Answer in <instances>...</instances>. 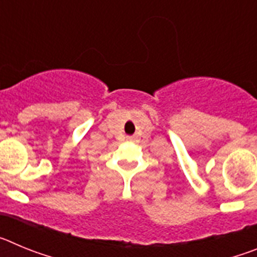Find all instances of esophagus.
<instances>
[{
    "instance_id": "obj_1",
    "label": "esophagus",
    "mask_w": 257,
    "mask_h": 257,
    "mask_svg": "<svg viewBox=\"0 0 257 257\" xmlns=\"http://www.w3.org/2000/svg\"><path fill=\"white\" fill-rule=\"evenodd\" d=\"M126 139L128 140V142H133V140H134V138H133V136H127Z\"/></svg>"
}]
</instances>
